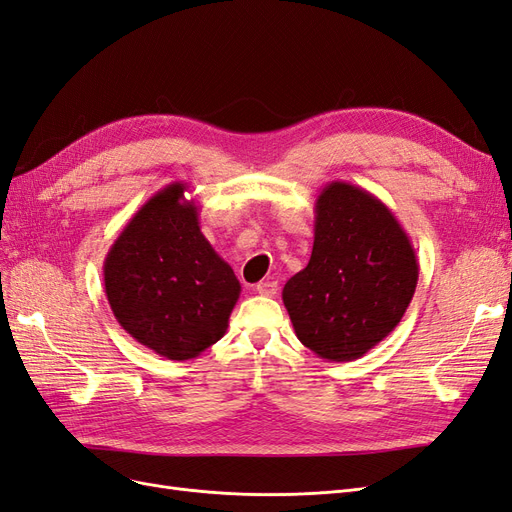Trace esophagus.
<instances>
[{
	"instance_id": "esophagus-1",
	"label": "esophagus",
	"mask_w": 512,
	"mask_h": 512,
	"mask_svg": "<svg viewBox=\"0 0 512 512\" xmlns=\"http://www.w3.org/2000/svg\"><path fill=\"white\" fill-rule=\"evenodd\" d=\"M256 292L260 297H275L277 294V282L275 280H262L256 284Z\"/></svg>"
}]
</instances>
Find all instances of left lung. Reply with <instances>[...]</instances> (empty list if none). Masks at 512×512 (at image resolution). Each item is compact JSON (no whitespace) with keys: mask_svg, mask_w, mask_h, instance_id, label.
I'll list each match as a JSON object with an SVG mask.
<instances>
[{"mask_svg":"<svg viewBox=\"0 0 512 512\" xmlns=\"http://www.w3.org/2000/svg\"><path fill=\"white\" fill-rule=\"evenodd\" d=\"M418 282L406 230L380 198L331 181L316 198L314 247L282 299L299 342L327 361H354L404 318Z\"/></svg>","mask_w":512,"mask_h":512,"instance_id":"left-lung-1","label":"left lung"}]
</instances>
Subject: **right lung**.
<instances>
[{"label":"right lung","mask_w":512,"mask_h":512,"mask_svg":"<svg viewBox=\"0 0 512 512\" xmlns=\"http://www.w3.org/2000/svg\"><path fill=\"white\" fill-rule=\"evenodd\" d=\"M175 181L134 213L104 258L117 322L170 361L205 352L228 329L241 284L200 232L198 207Z\"/></svg>","instance_id":"right-lung-1"}]
</instances>
